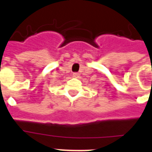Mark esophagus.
Segmentation results:
<instances>
[{
  "label": "esophagus",
  "mask_w": 152,
  "mask_h": 152,
  "mask_svg": "<svg viewBox=\"0 0 152 152\" xmlns=\"http://www.w3.org/2000/svg\"><path fill=\"white\" fill-rule=\"evenodd\" d=\"M79 76H80V74L78 72L73 73V76H74V77H79Z\"/></svg>",
  "instance_id": "1"
}]
</instances>
